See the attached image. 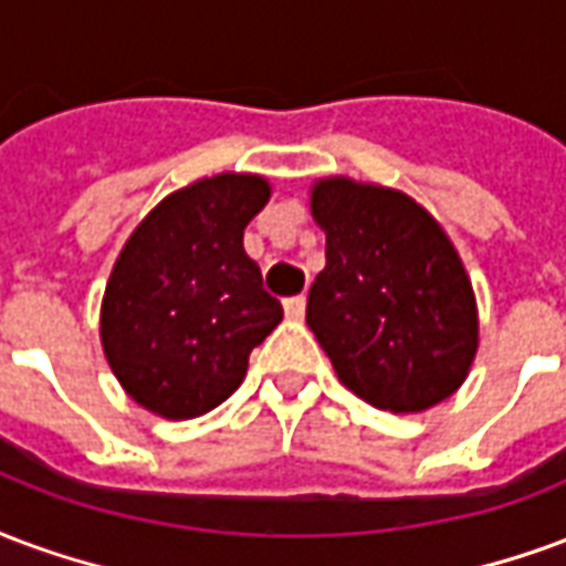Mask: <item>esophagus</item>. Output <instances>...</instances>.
<instances>
[{"instance_id": "esophagus-1", "label": "esophagus", "mask_w": 566, "mask_h": 566, "mask_svg": "<svg viewBox=\"0 0 566 566\" xmlns=\"http://www.w3.org/2000/svg\"><path fill=\"white\" fill-rule=\"evenodd\" d=\"M283 311H286L289 319H304V311H307V298H304V295L286 298V301H283Z\"/></svg>"}]
</instances>
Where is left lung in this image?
<instances>
[{"label":"left lung","mask_w":566,"mask_h":566,"mask_svg":"<svg viewBox=\"0 0 566 566\" xmlns=\"http://www.w3.org/2000/svg\"><path fill=\"white\" fill-rule=\"evenodd\" d=\"M325 268L307 325L361 401L422 413L468 379L480 349L476 295L443 226L401 189L334 175L313 180Z\"/></svg>","instance_id":"left-lung-1"}]
</instances>
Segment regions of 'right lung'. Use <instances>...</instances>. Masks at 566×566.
<instances>
[{
	"instance_id": "add662e5",
	"label": "right lung",
	"mask_w": 566,
	"mask_h": 566,
	"mask_svg": "<svg viewBox=\"0 0 566 566\" xmlns=\"http://www.w3.org/2000/svg\"><path fill=\"white\" fill-rule=\"evenodd\" d=\"M268 198L262 175L201 177L165 196L123 243L98 334L114 377L144 410L175 422L210 413L283 319L243 253V229Z\"/></svg>"
}]
</instances>
